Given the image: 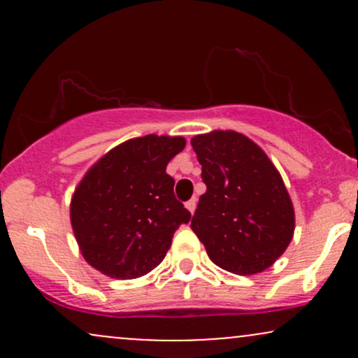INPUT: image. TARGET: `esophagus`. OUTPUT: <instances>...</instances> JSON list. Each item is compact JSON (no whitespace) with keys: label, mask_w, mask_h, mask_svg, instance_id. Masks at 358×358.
I'll use <instances>...</instances> for the list:
<instances>
[{"label":"esophagus","mask_w":358,"mask_h":358,"mask_svg":"<svg viewBox=\"0 0 358 358\" xmlns=\"http://www.w3.org/2000/svg\"><path fill=\"white\" fill-rule=\"evenodd\" d=\"M185 207H187V208H188V212H190V213H193V212H195V208H196V200H195V199L188 200V202H187V203H185Z\"/></svg>","instance_id":"1"}]
</instances>
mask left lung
<instances>
[{
  "mask_svg": "<svg viewBox=\"0 0 358 358\" xmlns=\"http://www.w3.org/2000/svg\"><path fill=\"white\" fill-rule=\"evenodd\" d=\"M207 192L192 231L213 264L249 276L268 269L294 232V210L281 175L256 143L236 131L192 139Z\"/></svg>",
  "mask_w": 358,
  "mask_h": 358,
  "instance_id": "1",
  "label": "left lung"
}]
</instances>
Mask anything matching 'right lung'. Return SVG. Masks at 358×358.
I'll return each instance as SVG.
<instances>
[{
	"label": "right lung",
	"mask_w": 358,
	"mask_h": 358,
	"mask_svg": "<svg viewBox=\"0 0 358 358\" xmlns=\"http://www.w3.org/2000/svg\"><path fill=\"white\" fill-rule=\"evenodd\" d=\"M185 139L148 134L122 143L85 173L71 203L82 256L116 279H134L166 256L176 229L192 213L173 193L166 173Z\"/></svg>",
	"instance_id": "right-lung-1"
}]
</instances>
